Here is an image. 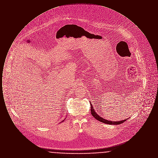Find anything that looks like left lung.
Returning a JSON list of instances; mask_svg holds the SVG:
<instances>
[{
    "label": "left lung",
    "instance_id": "1",
    "mask_svg": "<svg viewBox=\"0 0 158 158\" xmlns=\"http://www.w3.org/2000/svg\"><path fill=\"white\" fill-rule=\"evenodd\" d=\"M92 104H90V112H91V114L93 115V117L97 120L99 121L102 123H104L105 124H111V125H118V124H120L123 123L124 121L127 120V119L126 120H123L119 121H109L104 119V118H102V117H100L99 115H98L97 113L95 112L93 106L91 105Z\"/></svg>",
    "mask_w": 158,
    "mask_h": 158
}]
</instances>
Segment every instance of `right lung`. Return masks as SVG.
Masks as SVG:
<instances>
[{
	"label": "right lung",
	"instance_id": "add662e5",
	"mask_svg": "<svg viewBox=\"0 0 158 158\" xmlns=\"http://www.w3.org/2000/svg\"><path fill=\"white\" fill-rule=\"evenodd\" d=\"M65 119H66V118H65ZM65 119H64V120H65ZM64 120H63V121H64Z\"/></svg>",
	"mask_w": 158,
	"mask_h": 158
}]
</instances>
